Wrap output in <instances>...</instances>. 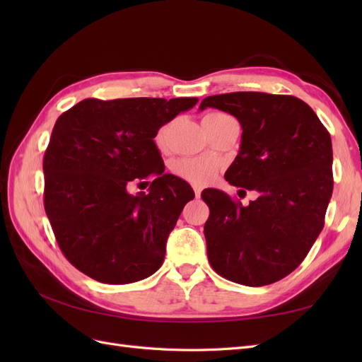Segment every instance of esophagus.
Listing matches in <instances>:
<instances>
[{
  "label": "esophagus",
  "mask_w": 362,
  "mask_h": 362,
  "mask_svg": "<svg viewBox=\"0 0 362 362\" xmlns=\"http://www.w3.org/2000/svg\"><path fill=\"white\" fill-rule=\"evenodd\" d=\"M193 190H194V196H196V198H201V192H202V189L199 187V185H193Z\"/></svg>",
  "instance_id": "obj_1"
}]
</instances>
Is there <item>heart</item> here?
I'll list each match as a JSON object with an SVG mask.
<instances>
[{
  "label": "heart",
  "mask_w": 362,
  "mask_h": 362,
  "mask_svg": "<svg viewBox=\"0 0 362 362\" xmlns=\"http://www.w3.org/2000/svg\"><path fill=\"white\" fill-rule=\"evenodd\" d=\"M211 117H229V116L223 113H211L205 116V119H211ZM163 136H164V128L158 131V134L156 137L158 146H163ZM172 170L173 173H177L180 178L185 181L202 185L214 178V175L217 173V164L210 157L180 158L177 161H173Z\"/></svg>",
  "instance_id": "1"
}]
</instances>
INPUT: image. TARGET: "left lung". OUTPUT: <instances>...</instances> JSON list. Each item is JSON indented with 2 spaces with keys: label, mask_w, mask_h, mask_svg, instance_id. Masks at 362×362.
Here are the masks:
<instances>
[{
  "label": "left lung",
  "mask_w": 362,
  "mask_h": 362,
  "mask_svg": "<svg viewBox=\"0 0 362 362\" xmlns=\"http://www.w3.org/2000/svg\"><path fill=\"white\" fill-rule=\"evenodd\" d=\"M208 107L233 115L243 129L225 180L258 192L247 206L222 190L202 192L208 261L229 281L269 286L290 275L322 233L334 189L331 136L290 95L233 92L206 96L199 110Z\"/></svg>",
  "instance_id": "8db88e82"
}]
</instances>
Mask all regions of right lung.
I'll use <instances>...</instances> for the list:
<instances>
[{"instance_id":"add662e5","label":"right lung","mask_w":362,"mask_h":362,"mask_svg":"<svg viewBox=\"0 0 362 362\" xmlns=\"http://www.w3.org/2000/svg\"><path fill=\"white\" fill-rule=\"evenodd\" d=\"M198 98L84 100L54 125L43 157L45 211L63 255L104 284L156 273L166 242L194 192L164 173L154 137ZM150 193H127L133 182Z\"/></svg>"}]
</instances>
